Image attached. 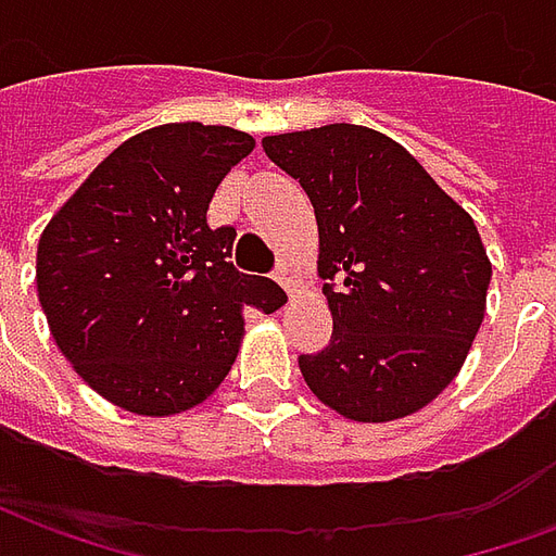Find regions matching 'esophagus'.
<instances>
[{
  "instance_id": "obj_1",
  "label": "esophagus",
  "mask_w": 556,
  "mask_h": 556,
  "mask_svg": "<svg viewBox=\"0 0 556 556\" xmlns=\"http://www.w3.org/2000/svg\"><path fill=\"white\" fill-rule=\"evenodd\" d=\"M277 282L282 289L289 291L291 298L301 291V274H298V267L291 265V262H279L277 265Z\"/></svg>"
}]
</instances>
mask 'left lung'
I'll list each match as a JSON object with an SVG mask.
<instances>
[{
    "label": "left lung",
    "mask_w": 556,
    "mask_h": 556,
    "mask_svg": "<svg viewBox=\"0 0 556 556\" xmlns=\"http://www.w3.org/2000/svg\"><path fill=\"white\" fill-rule=\"evenodd\" d=\"M309 195L330 345L301 354L327 408L390 422L426 408L473 345L491 262L465 207L372 127L325 125L262 139Z\"/></svg>",
    "instance_id": "left-lung-1"
}]
</instances>
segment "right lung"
Instances as JSON below:
<instances>
[{
  "label": "right lung",
  "instance_id": "1",
  "mask_svg": "<svg viewBox=\"0 0 556 556\" xmlns=\"http://www.w3.org/2000/svg\"><path fill=\"white\" fill-rule=\"evenodd\" d=\"M253 148L235 127H151L47 223L35 282L50 333L118 408L169 417L205 402L238 357L243 313L286 303L274 279L231 265V226H207L214 190Z\"/></svg>",
  "mask_w": 556,
  "mask_h": 556
}]
</instances>
